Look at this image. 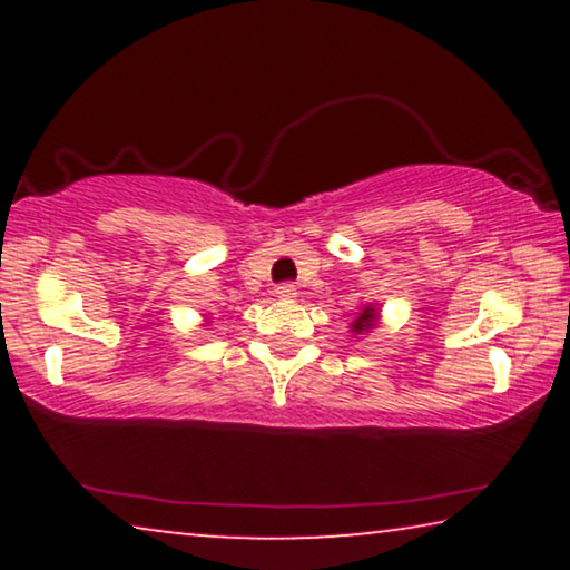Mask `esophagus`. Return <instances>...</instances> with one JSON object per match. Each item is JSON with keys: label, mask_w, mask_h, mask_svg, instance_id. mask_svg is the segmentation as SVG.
<instances>
[{"label": "esophagus", "mask_w": 570, "mask_h": 570, "mask_svg": "<svg viewBox=\"0 0 570 570\" xmlns=\"http://www.w3.org/2000/svg\"><path fill=\"white\" fill-rule=\"evenodd\" d=\"M275 295H277V298H283V301H293L295 295H298V287H295L293 283H279L275 287Z\"/></svg>", "instance_id": "34e87169"}]
</instances>
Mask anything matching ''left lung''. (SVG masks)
<instances>
[{"label":"left lung","mask_w":570,"mask_h":570,"mask_svg":"<svg viewBox=\"0 0 570 570\" xmlns=\"http://www.w3.org/2000/svg\"><path fill=\"white\" fill-rule=\"evenodd\" d=\"M373 324H376V308L368 306V308H363V314L353 322V332H357V334L371 332Z\"/></svg>","instance_id":"8db88e82"}]
</instances>
